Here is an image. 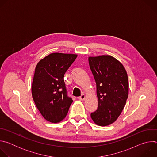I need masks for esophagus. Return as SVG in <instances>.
Instances as JSON below:
<instances>
[{
	"label": "esophagus",
	"mask_w": 157,
	"mask_h": 157,
	"mask_svg": "<svg viewBox=\"0 0 157 157\" xmlns=\"http://www.w3.org/2000/svg\"><path fill=\"white\" fill-rule=\"evenodd\" d=\"M85 98H86L85 95H84V94H81V96L80 97H79V99L80 101H84V99H85Z\"/></svg>",
	"instance_id": "1"
}]
</instances>
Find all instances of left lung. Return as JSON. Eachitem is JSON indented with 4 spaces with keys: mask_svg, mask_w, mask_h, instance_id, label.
<instances>
[{
    "mask_svg": "<svg viewBox=\"0 0 157 157\" xmlns=\"http://www.w3.org/2000/svg\"><path fill=\"white\" fill-rule=\"evenodd\" d=\"M89 64L96 83L98 107L91 114L99 126L114 122L126 104L128 79L124 66L109 55L89 57Z\"/></svg>",
    "mask_w": 157,
    "mask_h": 157,
    "instance_id": "8db88e82",
    "label": "left lung"
}]
</instances>
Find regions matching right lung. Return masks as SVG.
Returning <instances> with one entry per match:
<instances>
[{
    "label": "right lung",
    "mask_w": 157,
    "mask_h": 157,
    "mask_svg": "<svg viewBox=\"0 0 157 157\" xmlns=\"http://www.w3.org/2000/svg\"><path fill=\"white\" fill-rule=\"evenodd\" d=\"M77 57L74 54L51 53L37 64L32 86L34 102L47 121L57 123L68 114L73 102L64 82V75Z\"/></svg>",
    "instance_id": "right-lung-1"
}]
</instances>
